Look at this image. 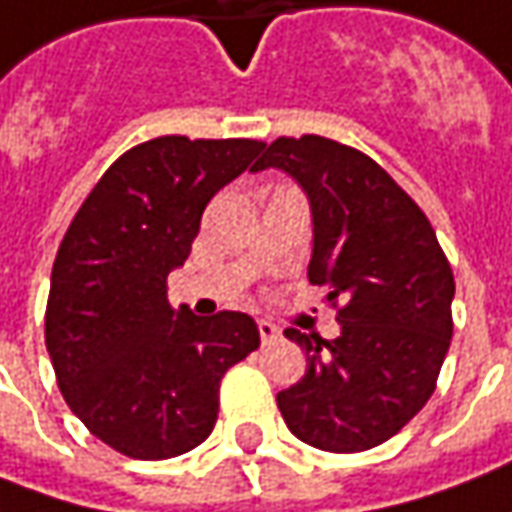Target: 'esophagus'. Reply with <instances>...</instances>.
Segmentation results:
<instances>
[{"instance_id":"1","label":"esophagus","mask_w":512,"mask_h":512,"mask_svg":"<svg viewBox=\"0 0 512 512\" xmlns=\"http://www.w3.org/2000/svg\"><path fill=\"white\" fill-rule=\"evenodd\" d=\"M257 331H260V340H263V345L274 343V340L280 337V328L274 326V323H269V320H260V323H257Z\"/></svg>"}]
</instances>
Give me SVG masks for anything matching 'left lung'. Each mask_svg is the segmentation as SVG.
<instances>
[{
  "label": "left lung",
  "mask_w": 512,
  "mask_h": 512,
  "mask_svg": "<svg viewBox=\"0 0 512 512\" xmlns=\"http://www.w3.org/2000/svg\"><path fill=\"white\" fill-rule=\"evenodd\" d=\"M283 169L311 206L309 280L340 303L337 340L297 328L306 374L277 394L306 445L357 453L382 445L431 399L453 337V272L431 221L365 152L320 135L277 138L252 172Z\"/></svg>",
  "instance_id": "obj_1"
}]
</instances>
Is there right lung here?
I'll list each match as a JSON object with an SVG mask.
<instances>
[{
    "label": "right lung",
    "mask_w": 512,
    "mask_h": 512,
    "mask_svg": "<svg viewBox=\"0 0 512 512\" xmlns=\"http://www.w3.org/2000/svg\"><path fill=\"white\" fill-rule=\"evenodd\" d=\"M263 141L161 135L101 175L64 235L50 274L45 343L70 411L124 456L155 462L198 448L215 428L223 374L260 345L243 311L172 309L212 195Z\"/></svg>",
    "instance_id": "obj_1"
}]
</instances>
